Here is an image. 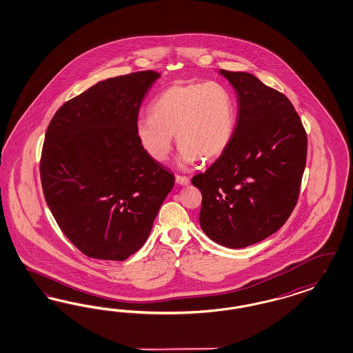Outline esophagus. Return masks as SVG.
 <instances>
[{
  "label": "esophagus",
  "mask_w": 353,
  "mask_h": 353,
  "mask_svg": "<svg viewBox=\"0 0 353 353\" xmlns=\"http://www.w3.org/2000/svg\"><path fill=\"white\" fill-rule=\"evenodd\" d=\"M176 183L183 185V186H186V185H189V183H190V180H189L188 177H185V176H176Z\"/></svg>",
  "instance_id": "obj_1"
}]
</instances>
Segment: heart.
I'll list each match as a JSON object with an SVG mask.
<instances>
[{
  "mask_svg": "<svg viewBox=\"0 0 353 353\" xmlns=\"http://www.w3.org/2000/svg\"><path fill=\"white\" fill-rule=\"evenodd\" d=\"M150 113L135 121V135L142 150L158 163L170 157L173 135L180 145V168L201 158L215 160L231 143L234 104L220 83L177 82L157 97Z\"/></svg>",
  "mask_w": 353,
  "mask_h": 353,
  "instance_id": "b5f03b06",
  "label": "heart"
}]
</instances>
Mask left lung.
<instances>
[{
	"label": "left lung",
	"mask_w": 353,
	"mask_h": 353,
	"mask_svg": "<svg viewBox=\"0 0 353 353\" xmlns=\"http://www.w3.org/2000/svg\"><path fill=\"white\" fill-rule=\"evenodd\" d=\"M237 97L231 143L192 179L202 193L199 224L219 245L241 249L283 227L297 203L307 139L291 101L253 74L219 70Z\"/></svg>",
	"instance_id": "left-lung-1"
}]
</instances>
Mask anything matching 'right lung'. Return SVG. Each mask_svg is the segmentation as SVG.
<instances>
[{
  "instance_id": "add662e5",
  "label": "right lung",
  "mask_w": 353,
  "mask_h": 353,
  "mask_svg": "<svg viewBox=\"0 0 353 353\" xmlns=\"http://www.w3.org/2000/svg\"><path fill=\"white\" fill-rule=\"evenodd\" d=\"M159 77L147 70L101 81L49 123L40 160L44 196L63 234L90 258L125 261L139 250L174 185L135 135Z\"/></svg>"
}]
</instances>
